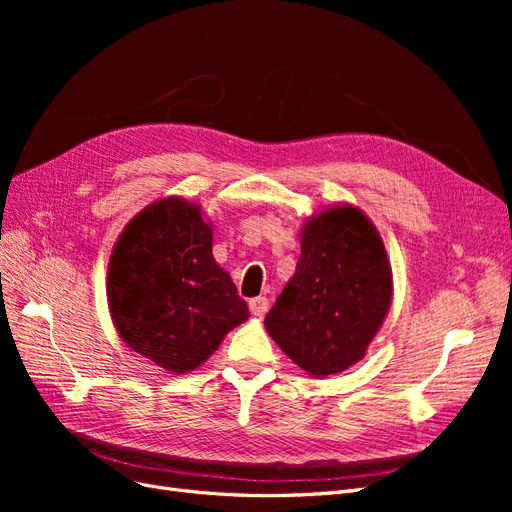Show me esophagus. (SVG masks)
Wrapping results in <instances>:
<instances>
[{
  "label": "esophagus",
  "instance_id": "esophagus-1",
  "mask_svg": "<svg viewBox=\"0 0 512 512\" xmlns=\"http://www.w3.org/2000/svg\"><path fill=\"white\" fill-rule=\"evenodd\" d=\"M267 309H269V299L267 297H254V299H250V312L254 316H265Z\"/></svg>",
  "mask_w": 512,
  "mask_h": 512
}]
</instances>
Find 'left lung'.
Here are the masks:
<instances>
[{"label": "left lung", "instance_id": "left-lung-1", "mask_svg": "<svg viewBox=\"0 0 512 512\" xmlns=\"http://www.w3.org/2000/svg\"><path fill=\"white\" fill-rule=\"evenodd\" d=\"M391 265L382 239L350 205L307 222L292 280L265 327L290 359L314 376L363 359L391 305Z\"/></svg>", "mask_w": 512, "mask_h": 512}]
</instances>
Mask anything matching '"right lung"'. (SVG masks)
<instances>
[{
  "instance_id": "1",
  "label": "right lung",
  "mask_w": 512,
  "mask_h": 512,
  "mask_svg": "<svg viewBox=\"0 0 512 512\" xmlns=\"http://www.w3.org/2000/svg\"><path fill=\"white\" fill-rule=\"evenodd\" d=\"M108 307L132 350L185 374L247 320V303L213 260L211 228L183 198L143 209L108 262Z\"/></svg>"
}]
</instances>
